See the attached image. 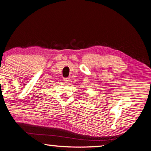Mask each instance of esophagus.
Masks as SVG:
<instances>
[{
  "label": "esophagus",
  "mask_w": 151,
  "mask_h": 151,
  "mask_svg": "<svg viewBox=\"0 0 151 151\" xmlns=\"http://www.w3.org/2000/svg\"><path fill=\"white\" fill-rule=\"evenodd\" d=\"M63 81H64L65 83L68 84L69 82H70V79L68 78H64V79H63Z\"/></svg>",
  "instance_id": "obj_1"
}]
</instances>
